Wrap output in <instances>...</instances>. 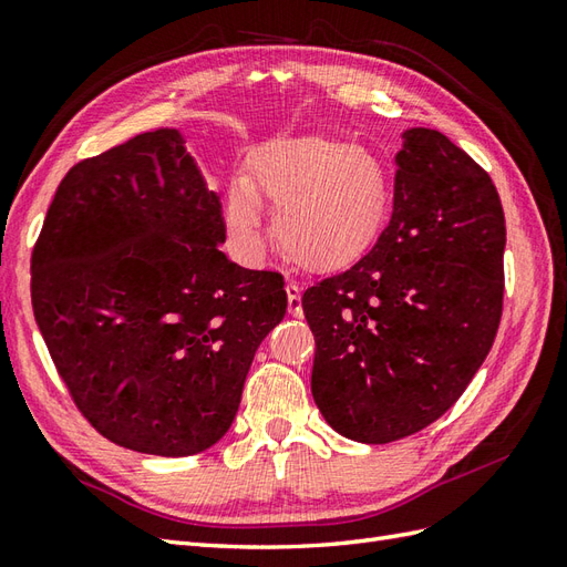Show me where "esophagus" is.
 I'll return each mask as SVG.
<instances>
[{
	"instance_id": "34e87169",
	"label": "esophagus",
	"mask_w": 567,
	"mask_h": 567,
	"mask_svg": "<svg viewBox=\"0 0 567 567\" xmlns=\"http://www.w3.org/2000/svg\"><path fill=\"white\" fill-rule=\"evenodd\" d=\"M287 303H289V313L301 316V289L297 282H287Z\"/></svg>"
}]
</instances>
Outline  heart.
I'll list each match as a JSON object with an SVG mask.
<instances>
[{"mask_svg":"<svg viewBox=\"0 0 567 567\" xmlns=\"http://www.w3.org/2000/svg\"><path fill=\"white\" fill-rule=\"evenodd\" d=\"M275 208L272 229L297 264H344L373 239L388 208L381 159L361 145L326 136L280 138L249 163L246 182L227 188L225 223L239 251H264L258 200Z\"/></svg>","mask_w":567,"mask_h":567,"instance_id":"heart-1","label":"heart"}]
</instances>
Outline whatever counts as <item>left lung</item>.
Masks as SVG:
<instances>
[{"label":"left lung","instance_id":"1","mask_svg":"<svg viewBox=\"0 0 567 567\" xmlns=\"http://www.w3.org/2000/svg\"><path fill=\"white\" fill-rule=\"evenodd\" d=\"M390 223L373 249L309 287L311 393L344 439L393 443L443 416L491 350L503 311L496 186L435 128L402 134Z\"/></svg>","mask_w":567,"mask_h":567}]
</instances>
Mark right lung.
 <instances>
[{"mask_svg":"<svg viewBox=\"0 0 567 567\" xmlns=\"http://www.w3.org/2000/svg\"><path fill=\"white\" fill-rule=\"evenodd\" d=\"M220 196L177 128L66 172L33 251V313L97 433L186 457L235 422L258 344L287 311L282 275L220 251Z\"/></svg>","mask_w":567,"mask_h":567,"instance_id":"add662e5","label":"right lung"}]
</instances>
